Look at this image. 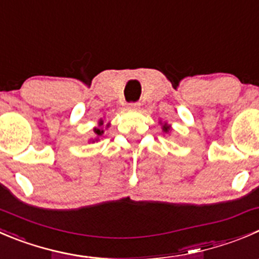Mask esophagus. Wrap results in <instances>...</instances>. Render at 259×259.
<instances>
[{
    "label": "esophagus",
    "instance_id": "1",
    "mask_svg": "<svg viewBox=\"0 0 259 259\" xmlns=\"http://www.w3.org/2000/svg\"><path fill=\"white\" fill-rule=\"evenodd\" d=\"M127 110H132V111H137V110H139V104H129L127 105Z\"/></svg>",
    "mask_w": 259,
    "mask_h": 259
}]
</instances>
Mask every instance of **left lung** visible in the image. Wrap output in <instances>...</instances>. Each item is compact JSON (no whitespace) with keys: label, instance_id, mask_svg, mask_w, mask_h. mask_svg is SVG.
Masks as SVG:
<instances>
[{"label":"left lung","instance_id":"1","mask_svg":"<svg viewBox=\"0 0 259 259\" xmlns=\"http://www.w3.org/2000/svg\"><path fill=\"white\" fill-rule=\"evenodd\" d=\"M162 130L164 133H169L170 132V125H168L167 122H164V124H162Z\"/></svg>","mask_w":259,"mask_h":259}]
</instances>
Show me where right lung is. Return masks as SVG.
Returning a JSON list of instances; mask_svg holds the SVG:
<instances>
[{
	"label": "right lung",
	"mask_w": 259,
	"mask_h": 259,
	"mask_svg": "<svg viewBox=\"0 0 259 259\" xmlns=\"http://www.w3.org/2000/svg\"><path fill=\"white\" fill-rule=\"evenodd\" d=\"M109 127H110V122H107V124H104V120L100 119V120H99V125H97V126L94 129L95 138H94V139L90 140V142H91V143L99 142L100 138H101L102 135H104L105 129H109Z\"/></svg>",
	"instance_id": "obj_1"
}]
</instances>
